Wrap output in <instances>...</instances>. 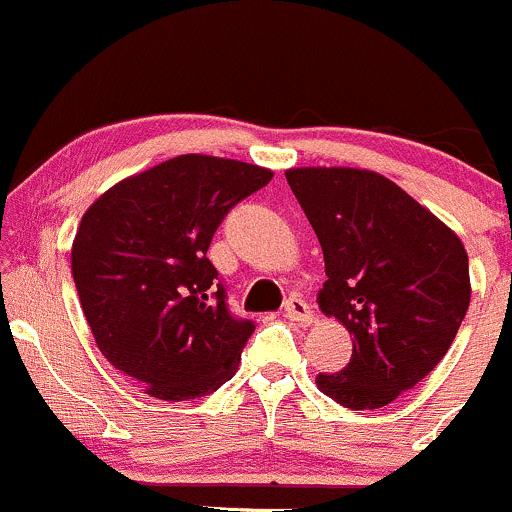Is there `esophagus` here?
I'll use <instances>...</instances> for the list:
<instances>
[{
    "label": "esophagus",
    "instance_id": "esophagus-1",
    "mask_svg": "<svg viewBox=\"0 0 512 512\" xmlns=\"http://www.w3.org/2000/svg\"><path fill=\"white\" fill-rule=\"evenodd\" d=\"M283 312H285V317L290 319V321H302V324H309V321L314 319L312 307H309V304L304 302L302 297H297V295L290 297V300L283 304Z\"/></svg>",
    "mask_w": 512,
    "mask_h": 512
}]
</instances>
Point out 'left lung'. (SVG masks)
I'll return each instance as SVG.
<instances>
[{"mask_svg":"<svg viewBox=\"0 0 512 512\" xmlns=\"http://www.w3.org/2000/svg\"><path fill=\"white\" fill-rule=\"evenodd\" d=\"M324 251L319 307L353 336L317 384L346 409H382L445 358L469 309V258L433 212L375 171H287Z\"/></svg>","mask_w":512,"mask_h":512,"instance_id":"left-lung-1","label":"left lung"}]
</instances>
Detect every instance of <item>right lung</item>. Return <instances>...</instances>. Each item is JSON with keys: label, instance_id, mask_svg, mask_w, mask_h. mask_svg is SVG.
<instances>
[{"label": "right lung", "instance_id": "obj_1", "mask_svg": "<svg viewBox=\"0 0 512 512\" xmlns=\"http://www.w3.org/2000/svg\"><path fill=\"white\" fill-rule=\"evenodd\" d=\"M273 174L181 154L116 183L84 212L72 275L96 346L164 401L212 394L237 372L254 321L234 317L208 258L234 205Z\"/></svg>", "mask_w": 512, "mask_h": 512}]
</instances>
